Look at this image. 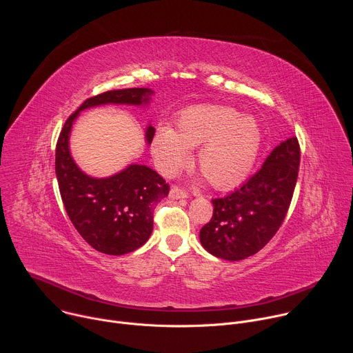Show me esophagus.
<instances>
[{
  "instance_id": "1",
  "label": "esophagus",
  "mask_w": 353,
  "mask_h": 353,
  "mask_svg": "<svg viewBox=\"0 0 353 353\" xmlns=\"http://www.w3.org/2000/svg\"><path fill=\"white\" fill-rule=\"evenodd\" d=\"M169 196L173 198V199H180V198H187L188 194H187V191H185L184 188H181V187H179V185H173V187L170 188Z\"/></svg>"
}]
</instances>
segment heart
I'll use <instances>...</instances> for the list:
<instances>
[{"instance_id": "obj_1", "label": "heart", "mask_w": 353, "mask_h": 353, "mask_svg": "<svg viewBox=\"0 0 353 353\" xmlns=\"http://www.w3.org/2000/svg\"><path fill=\"white\" fill-rule=\"evenodd\" d=\"M263 132L259 121L229 106L199 105L180 113L177 131L162 125L154 138L152 150L166 176H174L198 150L196 166L218 190L239 185L253 169Z\"/></svg>"}]
</instances>
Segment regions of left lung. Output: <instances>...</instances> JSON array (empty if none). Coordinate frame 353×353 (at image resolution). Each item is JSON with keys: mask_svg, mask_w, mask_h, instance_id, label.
Here are the masks:
<instances>
[{"mask_svg": "<svg viewBox=\"0 0 353 353\" xmlns=\"http://www.w3.org/2000/svg\"><path fill=\"white\" fill-rule=\"evenodd\" d=\"M300 145L281 142L263 168L240 188L214 198L211 221L199 232L201 244L218 259L239 261L253 256L279 230L297 181Z\"/></svg>", "mask_w": 353, "mask_h": 353, "instance_id": "left-lung-1", "label": "left lung"}]
</instances>
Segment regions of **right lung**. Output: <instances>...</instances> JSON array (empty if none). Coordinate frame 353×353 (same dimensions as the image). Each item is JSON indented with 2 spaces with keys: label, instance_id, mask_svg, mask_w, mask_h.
<instances>
[{
  "label": "right lung",
  "instance_id": "1",
  "mask_svg": "<svg viewBox=\"0 0 353 353\" xmlns=\"http://www.w3.org/2000/svg\"><path fill=\"white\" fill-rule=\"evenodd\" d=\"M146 88L108 90L86 99L65 121L56 146V174L65 211L83 240L94 250L109 256H123L146 243L154 229V210L169 194V184L154 169L131 165L108 177L93 179L85 174L70 154L68 139L79 112L106 103H148ZM155 128L146 130L148 143Z\"/></svg>",
  "mask_w": 353,
  "mask_h": 353
}]
</instances>
